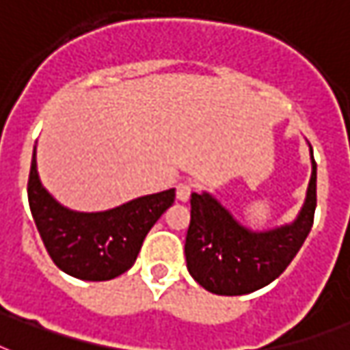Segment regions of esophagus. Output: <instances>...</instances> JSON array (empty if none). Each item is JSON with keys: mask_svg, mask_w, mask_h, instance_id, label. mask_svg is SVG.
Listing matches in <instances>:
<instances>
[{"mask_svg": "<svg viewBox=\"0 0 350 350\" xmlns=\"http://www.w3.org/2000/svg\"><path fill=\"white\" fill-rule=\"evenodd\" d=\"M192 190H194V185H192V181H181V183H178V187H176V198L185 203V201L190 200Z\"/></svg>", "mask_w": 350, "mask_h": 350, "instance_id": "obj_1", "label": "esophagus"}]
</instances>
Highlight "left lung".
Wrapping results in <instances>:
<instances>
[{
    "label": "left lung",
    "instance_id": "8db88e82",
    "mask_svg": "<svg viewBox=\"0 0 350 350\" xmlns=\"http://www.w3.org/2000/svg\"><path fill=\"white\" fill-rule=\"evenodd\" d=\"M311 152V180L297 219L255 232L235 219L208 192L190 198L185 241L187 268L206 291L224 297L248 295L273 282L293 260L311 232L317 208V163Z\"/></svg>",
    "mask_w": 350,
    "mask_h": 350
}]
</instances>
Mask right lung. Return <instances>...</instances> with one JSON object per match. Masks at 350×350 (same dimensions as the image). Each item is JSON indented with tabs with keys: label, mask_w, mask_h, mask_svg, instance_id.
<instances>
[{
	"label": "right lung",
	"mask_w": 350,
	"mask_h": 350,
	"mask_svg": "<svg viewBox=\"0 0 350 350\" xmlns=\"http://www.w3.org/2000/svg\"><path fill=\"white\" fill-rule=\"evenodd\" d=\"M174 198L176 190L169 189L104 212L70 210L42 187L33 149L28 178L32 217L57 268L81 280L102 282L126 273L149 230Z\"/></svg>",
	"instance_id": "add662e5"
}]
</instances>
